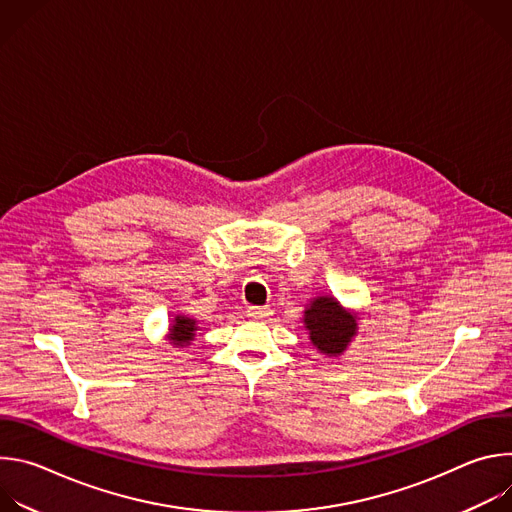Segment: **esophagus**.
Segmentation results:
<instances>
[{
    "label": "esophagus",
    "mask_w": 512,
    "mask_h": 512,
    "mask_svg": "<svg viewBox=\"0 0 512 512\" xmlns=\"http://www.w3.org/2000/svg\"><path fill=\"white\" fill-rule=\"evenodd\" d=\"M271 312H269V308H247V316L251 318V320H263V318H267Z\"/></svg>",
    "instance_id": "esophagus-1"
}]
</instances>
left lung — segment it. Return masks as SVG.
<instances>
[{
	"instance_id": "obj_1",
	"label": "left lung",
	"mask_w": 512,
	"mask_h": 512,
	"mask_svg": "<svg viewBox=\"0 0 512 512\" xmlns=\"http://www.w3.org/2000/svg\"><path fill=\"white\" fill-rule=\"evenodd\" d=\"M302 322L312 346L332 358L346 352L356 338L360 314L344 308L330 294H318L306 304Z\"/></svg>"
}]
</instances>
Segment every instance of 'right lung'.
<instances>
[{
	"label": "right lung",
	"mask_w": 512,
	"mask_h": 512,
	"mask_svg": "<svg viewBox=\"0 0 512 512\" xmlns=\"http://www.w3.org/2000/svg\"><path fill=\"white\" fill-rule=\"evenodd\" d=\"M198 330H200V326H198L196 318H192L188 314H176L170 320L166 342H170L174 348H188L194 342Z\"/></svg>",
	"instance_id": "add662e5"
}]
</instances>
